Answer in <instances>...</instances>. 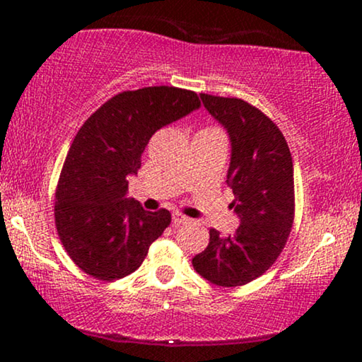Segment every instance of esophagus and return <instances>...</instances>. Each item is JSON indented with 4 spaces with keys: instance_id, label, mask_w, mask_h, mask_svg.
<instances>
[{
    "instance_id": "1",
    "label": "esophagus",
    "mask_w": 362,
    "mask_h": 362,
    "mask_svg": "<svg viewBox=\"0 0 362 362\" xmlns=\"http://www.w3.org/2000/svg\"><path fill=\"white\" fill-rule=\"evenodd\" d=\"M172 219H173V224H185V223L190 221V218H187V216L182 214V213H173Z\"/></svg>"
}]
</instances>
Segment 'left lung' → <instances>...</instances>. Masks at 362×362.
I'll list each match as a JSON object with an SVG mask.
<instances>
[{
	"label": "left lung",
	"mask_w": 362,
	"mask_h": 362,
	"mask_svg": "<svg viewBox=\"0 0 362 362\" xmlns=\"http://www.w3.org/2000/svg\"><path fill=\"white\" fill-rule=\"evenodd\" d=\"M202 103L230 134L228 185L240 216L233 235L209 230V245L192 259L195 272L223 288L245 286L272 267L294 221L293 158L279 127L242 98L201 93Z\"/></svg>",
	"instance_id": "left-lung-1"
}]
</instances>
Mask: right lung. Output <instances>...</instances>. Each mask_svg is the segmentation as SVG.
I'll return each instance as SVG.
<instances>
[{"label":"right lung","mask_w":362,"mask_h":362,"mask_svg":"<svg viewBox=\"0 0 362 362\" xmlns=\"http://www.w3.org/2000/svg\"><path fill=\"white\" fill-rule=\"evenodd\" d=\"M201 107L197 93L175 86L120 91L86 119L62 165L54 218L59 240L83 272L98 281L126 277L172 221L126 197L127 178L158 129Z\"/></svg>","instance_id":"obj_1"}]
</instances>
